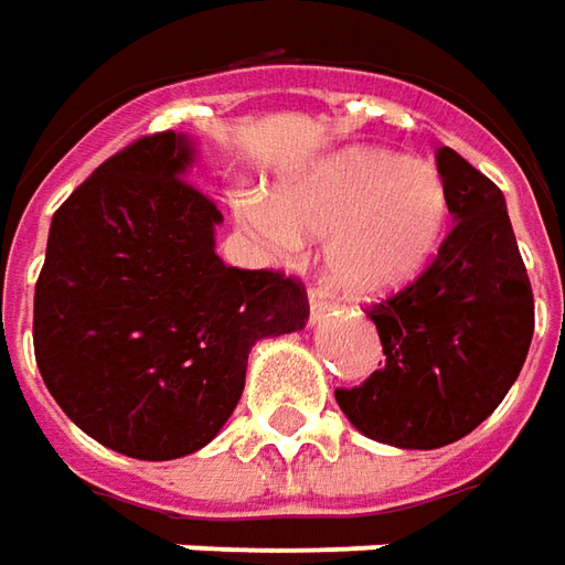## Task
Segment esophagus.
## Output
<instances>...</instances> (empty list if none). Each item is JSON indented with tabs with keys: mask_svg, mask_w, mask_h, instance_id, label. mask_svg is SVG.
Listing matches in <instances>:
<instances>
[{
	"mask_svg": "<svg viewBox=\"0 0 565 565\" xmlns=\"http://www.w3.org/2000/svg\"><path fill=\"white\" fill-rule=\"evenodd\" d=\"M331 297H328L321 287H312V290H309V312H312V321H321L324 315L331 312Z\"/></svg>",
	"mask_w": 565,
	"mask_h": 565,
	"instance_id": "34e87169",
	"label": "esophagus"
}]
</instances>
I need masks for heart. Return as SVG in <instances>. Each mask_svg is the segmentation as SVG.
Instances as JSON below:
<instances>
[{
	"mask_svg": "<svg viewBox=\"0 0 565 565\" xmlns=\"http://www.w3.org/2000/svg\"><path fill=\"white\" fill-rule=\"evenodd\" d=\"M237 216L278 253L297 250L299 234L328 241L333 290L383 297L433 259L448 222V191L429 163L349 148L290 182L278 206L256 191L241 194Z\"/></svg>",
	"mask_w": 565,
	"mask_h": 565,
	"instance_id": "heart-1",
	"label": "heart"
}]
</instances>
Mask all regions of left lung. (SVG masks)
<instances>
[{"mask_svg": "<svg viewBox=\"0 0 565 565\" xmlns=\"http://www.w3.org/2000/svg\"><path fill=\"white\" fill-rule=\"evenodd\" d=\"M436 167L455 216L439 253L412 284L374 302L386 364L337 405L367 439L443 448L473 433L523 371L535 299L504 194L458 151Z\"/></svg>", "mask_w": 565, "mask_h": 565, "instance_id": "obj_1", "label": "left lung"}]
</instances>
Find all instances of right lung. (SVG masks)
Returning <instances> with one entry per match:
<instances>
[{"instance_id":"right-lung-1","label":"right lung","mask_w":565,"mask_h":565,"mask_svg":"<svg viewBox=\"0 0 565 565\" xmlns=\"http://www.w3.org/2000/svg\"><path fill=\"white\" fill-rule=\"evenodd\" d=\"M188 163L191 145L175 132L107 157L57 206L33 297L49 393L126 458L203 448L244 393L253 343L309 321L299 278L218 259L222 213Z\"/></svg>"}]
</instances>
